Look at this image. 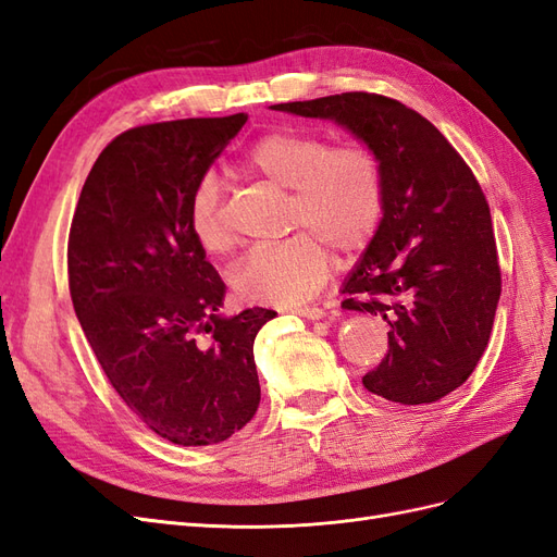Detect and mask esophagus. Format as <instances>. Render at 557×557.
<instances>
[{
  "mask_svg": "<svg viewBox=\"0 0 557 557\" xmlns=\"http://www.w3.org/2000/svg\"><path fill=\"white\" fill-rule=\"evenodd\" d=\"M293 313L307 318V320H320L325 318V309H318V307H305V309H293Z\"/></svg>",
  "mask_w": 557,
  "mask_h": 557,
  "instance_id": "1",
  "label": "esophagus"
}]
</instances>
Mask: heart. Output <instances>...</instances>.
<instances>
[{
  "mask_svg": "<svg viewBox=\"0 0 557 557\" xmlns=\"http://www.w3.org/2000/svg\"><path fill=\"white\" fill-rule=\"evenodd\" d=\"M244 170L290 190L288 225L299 232L248 250L230 272L234 293L267 307H297L330 274L327 246L342 256L364 250L383 223L385 170L362 141L332 146L323 134L276 127L250 144ZM188 227L207 256L234 246L221 183L201 176L188 201Z\"/></svg>",
  "mask_w": 557,
  "mask_h": 557,
  "instance_id": "b5f03b06",
  "label": "heart"
}]
</instances>
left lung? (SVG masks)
<instances>
[{"instance_id": "left-lung-1", "label": "left lung", "mask_w": 557, "mask_h": 557, "mask_svg": "<svg viewBox=\"0 0 557 557\" xmlns=\"http://www.w3.org/2000/svg\"><path fill=\"white\" fill-rule=\"evenodd\" d=\"M272 109L330 117L379 153L383 223L342 305L391 325L385 358L362 385L399 404L446 397L476 369L502 293L493 218L476 176L428 117L391 97L342 92Z\"/></svg>"}]
</instances>
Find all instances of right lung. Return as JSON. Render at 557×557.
Returning <instances> with one entry per match:
<instances>
[{"label":"right lung","mask_w":557,"mask_h":557,"mask_svg":"<svg viewBox=\"0 0 557 557\" xmlns=\"http://www.w3.org/2000/svg\"><path fill=\"white\" fill-rule=\"evenodd\" d=\"M246 113L132 127L83 183L66 246L78 323L127 409L162 440L221 444L260 407L252 342L276 315L225 318V283L188 227V201Z\"/></svg>","instance_id":"right-lung-1"}]
</instances>
